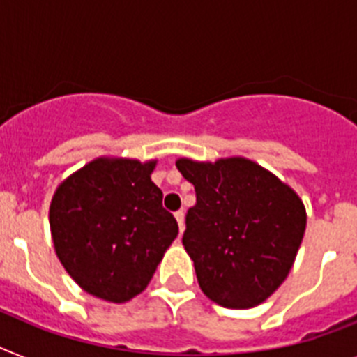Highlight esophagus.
<instances>
[{
	"mask_svg": "<svg viewBox=\"0 0 357 357\" xmlns=\"http://www.w3.org/2000/svg\"><path fill=\"white\" fill-rule=\"evenodd\" d=\"M174 215H176V220H178L179 234H181V232H183V230H185V212L183 211H178Z\"/></svg>",
	"mask_w": 357,
	"mask_h": 357,
	"instance_id": "obj_1",
	"label": "esophagus"
}]
</instances>
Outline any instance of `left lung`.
Listing matches in <instances>:
<instances>
[{
    "instance_id": "1",
    "label": "left lung",
    "mask_w": 357,
    "mask_h": 357,
    "mask_svg": "<svg viewBox=\"0 0 357 357\" xmlns=\"http://www.w3.org/2000/svg\"><path fill=\"white\" fill-rule=\"evenodd\" d=\"M176 167L196 188L183 247L203 294L227 308H252L287 280L307 227L292 187L256 161L179 158Z\"/></svg>"
}]
</instances>
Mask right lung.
I'll list each match as a JSON object with an SVG mask.
<instances>
[{"instance_id": "add662e5", "label": "right lung", "mask_w": 357, "mask_h": 357, "mask_svg": "<svg viewBox=\"0 0 357 357\" xmlns=\"http://www.w3.org/2000/svg\"><path fill=\"white\" fill-rule=\"evenodd\" d=\"M158 160L101 155L58 185L49 208L56 256L85 292L125 303L151 283L178 236L163 192L151 179Z\"/></svg>"}]
</instances>
